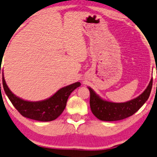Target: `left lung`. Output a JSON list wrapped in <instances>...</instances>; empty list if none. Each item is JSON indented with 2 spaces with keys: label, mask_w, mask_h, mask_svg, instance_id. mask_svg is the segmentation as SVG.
<instances>
[{
  "label": "left lung",
  "mask_w": 157,
  "mask_h": 157,
  "mask_svg": "<svg viewBox=\"0 0 157 157\" xmlns=\"http://www.w3.org/2000/svg\"><path fill=\"white\" fill-rule=\"evenodd\" d=\"M153 79L144 92L137 98L124 103H114L105 101L99 97L92 88L90 90V106L93 114L102 121H117L134 114L146 103L150 96Z\"/></svg>",
  "instance_id": "obj_1"
}]
</instances>
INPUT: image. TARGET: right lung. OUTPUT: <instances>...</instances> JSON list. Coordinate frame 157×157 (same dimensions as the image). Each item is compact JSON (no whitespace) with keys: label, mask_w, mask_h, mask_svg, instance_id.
I'll list each match as a JSON object with an SVG mask.
<instances>
[{"label":"right lung","mask_w":157,"mask_h":157,"mask_svg":"<svg viewBox=\"0 0 157 157\" xmlns=\"http://www.w3.org/2000/svg\"><path fill=\"white\" fill-rule=\"evenodd\" d=\"M80 82H75L61 88L50 98L40 101H28L16 96L9 90L3 75V86L6 94L17 110L25 117L32 120L49 122L61 115L67 105V99L73 90L80 86Z\"/></svg>","instance_id":"right-lung-1"}]
</instances>
